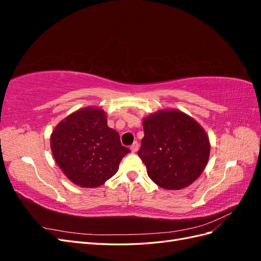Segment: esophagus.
Instances as JSON below:
<instances>
[{
  "label": "esophagus",
  "mask_w": 261,
  "mask_h": 261,
  "mask_svg": "<svg viewBox=\"0 0 261 261\" xmlns=\"http://www.w3.org/2000/svg\"><path fill=\"white\" fill-rule=\"evenodd\" d=\"M138 148H139V144L137 143V141H135L132 146H130V150L132 152H137L138 151Z\"/></svg>",
  "instance_id": "esophagus-1"
}]
</instances>
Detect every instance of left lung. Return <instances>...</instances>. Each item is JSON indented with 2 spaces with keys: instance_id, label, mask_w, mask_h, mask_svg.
I'll return each instance as SVG.
<instances>
[{
  "instance_id": "8db88e82",
  "label": "left lung",
  "mask_w": 261,
  "mask_h": 261,
  "mask_svg": "<svg viewBox=\"0 0 261 261\" xmlns=\"http://www.w3.org/2000/svg\"><path fill=\"white\" fill-rule=\"evenodd\" d=\"M144 133L138 155L158 186L185 188L206 168L209 138L191 116L176 110L156 112L144 120Z\"/></svg>"
}]
</instances>
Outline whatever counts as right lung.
I'll use <instances>...</instances> for the list:
<instances>
[{
    "label": "right lung",
    "instance_id": "add662e5",
    "mask_svg": "<svg viewBox=\"0 0 261 261\" xmlns=\"http://www.w3.org/2000/svg\"><path fill=\"white\" fill-rule=\"evenodd\" d=\"M51 150L64 174L78 186L98 187L111 178L130 152L107 124L101 109L85 108L63 120L51 135Z\"/></svg>",
    "mask_w": 261,
    "mask_h": 261
}]
</instances>
